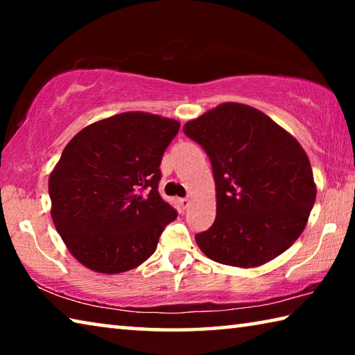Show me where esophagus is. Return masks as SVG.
<instances>
[{
    "instance_id": "obj_1",
    "label": "esophagus",
    "mask_w": 355,
    "mask_h": 355,
    "mask_svg": "<svg viewBox=\"0 0 355 355\" xmlns=\"http://www.w3.org/2000/svg\"><path fill=\"white\" fill-rule=\"evenodd\" d=\"M178 203L182 205V208H188L189 203H191V199H189V197H183V199H178Z\"/></svg>"
}]
</instances>
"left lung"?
<instances>
[{"label": "left lung", "mask_w": 355, "mask_h": 355, "mask_svg": "<svg viewBox=\"0 0 355 355\" xmlns=\"http://www.w3.org/2000/svg\"><path fill=\"white\" fill-rule=\"evenodd\" d=\"M184 135L209 156L216 219L196 243L213 261L257 268L300 236L316 199L310 159L266 114L222 103L189 120Z\"/></svg>", "instance_id": "8db88e82"}]
</instances>
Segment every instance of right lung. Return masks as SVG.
Masks as SVG:
<instances>
[{
	"instance_id": "obj_1",
	"label": "right lung",
	"mask_w": 355,
	"mask_h": 355,
	"mask_svg": "<svg viewBox=\"0 0 355 355\" xmlns=\"http://www.w3.org/2000/svg\"><path fill=\"white\" fill-rule=\"evenodd\" d=\"M178 128L173 119L122 112L87 125L65 146L48 182L51 218L83 266L120 274L153 254L177 218L158 183Z\"/></svg>"
}]
</instances>
